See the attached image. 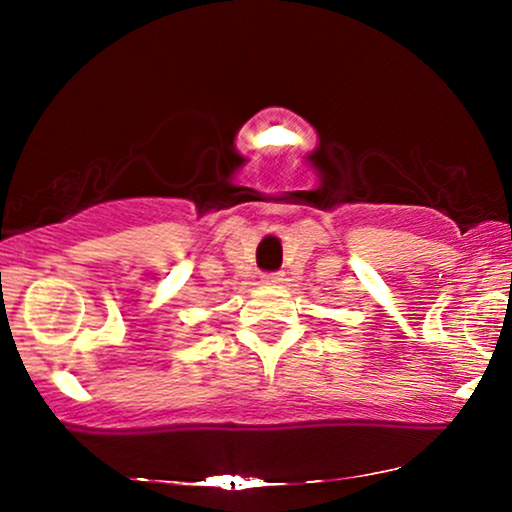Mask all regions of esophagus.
<instances>
[{
    "label": "esophagus",
    "mask_w": 512,
    "mask_h": 512,
    "mask_svg": "<svg viewBox=\"0 0 512 512\" xmlns=\"http://www.w3.org/2000/svg\"><path fill=\"white\" fill-rule=\"evenodd\" d=\"M263 284L265 286L284 284V275H282V272H268V275H263Z\"/></svg>",
    "instance_id": "1"
}]
</instances>
